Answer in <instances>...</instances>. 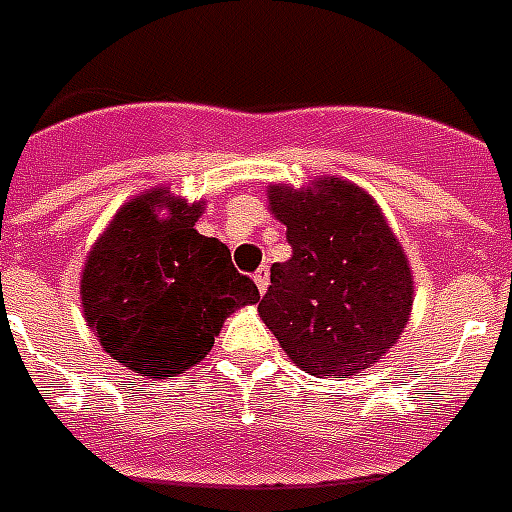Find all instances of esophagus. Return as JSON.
Listing matches in <instances>:
<instances>
[{
  "instance_id": "34e87169",
  "label": "esophagus",
  "mask_w": 512,
  "mask_h": 512,
  "mask_svg": "<svg viewBox=\"0 0 512 512\" xmlns=\"http://www.w3.org/2000/svg\"><path fill=\"white\" fill-rule=\"evenodd\" d=\"M268 282H271V273H268V265H263V268H257L255 284H257V290H260V295H263V292L268 290Z\"/></svg>"
}]
</instances>
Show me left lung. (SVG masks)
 Masks as SVG:
<instances>
[{
    "mask_svg": "<svg viewBox=\"0 0 512 512\" xmlns=\"http://www.w3.org/2000/svg\"><path fill=\"white\" fill-rule=\"evenodd\" d=\"M292 257L273 263L260 317L300 370L346 378L384 360L403 335L413 276L384 212L362 187L319 177L268 187Z\"/></svg>",
    "mask_w": 512,
    "mask_h": 512,
    "instance_id": "1",
    "label": "left lung"
}]
</instances>
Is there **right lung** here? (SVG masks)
Segmentation results:
<instances>
[{"label":"right lung","mask_w":512,"mask_h":512,"mask_svg":"<svg viewBox=\"0 0 512 512\" xmlns=\"http://www.w3.org/2000/svg\"><path fill=\"white\" fill-rule=\"evenodd\" d=\"M201 212L204 201L152 187L120 206L88 252L85 319L101 349L134 376L166 378L198 365L222 322L260 300L230 249L195 230Z\"/></svg>","instance_id":"1"}]
</instances>
